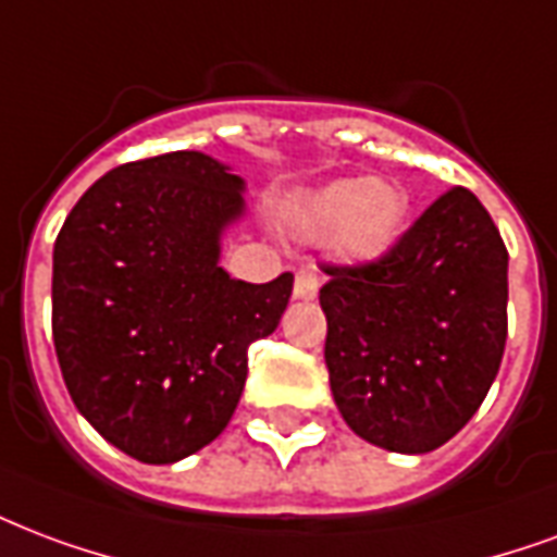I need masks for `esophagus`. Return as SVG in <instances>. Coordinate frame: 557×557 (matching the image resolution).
<instances>
[{
	"instance_id": "esophagus-1",
	"label": "esophagus",
	"mask_w": 557,
	"mask_h": 557,
	"mask_svg": "<svg viewBox=\"0 0 557 557\" xmlns=\"http://www.w3.org/2000/svg\"><path fill=\"white\" fill-rule=\"evenodd\" d=\"M295 298L298 300L319 298V277H315L312 271H298V277H295Z\"/></svg>"
}]
</instances>
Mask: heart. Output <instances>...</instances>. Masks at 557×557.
Masks as SVG:
<instances>
[{
  "mask_svg": "<svg viewBox=\"0 0 557 557\" xmlns=\"http://www.w3.org/2000/svg\"><path fill=\"white\" fill-rule=\"evenodd\" d=\"M410 197L386 176H345L298 197L292 226L310 242L331 238L345 262L366 265L383 259L405 236Z\"/></svg>",
  "mask_w": 557,
  "mask_h": 557,
  "instance_id": "1",
  "label": "heart"
}]
</instances>
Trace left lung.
I'll return each mask as SVG.
<instances>
[{
    "label": "left lung",
    "mask_w": 557,
    "mask_h": 557,
    "mask_svg": "<svg viewBox=\"0 0 557 557\" xmlns=\"http://www.w3.org/2000/svg\"><path fill=\"white\" fill-rule=\"evenodd\" d=\"M324 362L354 434L425 455L467 425L508 339V250L467 188L425 209L377 262L327 265Z\"/></svg>",
    "instance_id": "1"
}]
</instances>
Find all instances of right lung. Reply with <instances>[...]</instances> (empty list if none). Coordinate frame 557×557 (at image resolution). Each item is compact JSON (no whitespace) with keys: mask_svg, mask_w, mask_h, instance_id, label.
Returning a JSON list of instances; mask_svg holds the SVG:
<instances>
[{"mask_svg":"<svg viewBox=\"0 0 557 557\" xmlns=\"http://www.w3.org/2000/svg\"><path fill=\"white\" fill-rule=\"evenodd\" d=\"M245 180L197 150L114 168L52 250V342L73 405L141 463H176L236 413L247 348L277 331L292 274L245 283L221 238Z\"/></svg>","mask_w":557,"mask_h":557,"instance_id":"add662e5","label":"right lung"}]
</instances>
